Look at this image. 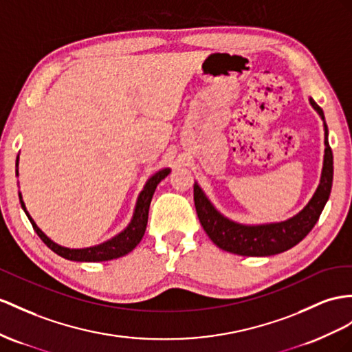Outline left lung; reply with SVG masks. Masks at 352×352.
<instances>
[{
	"label": "left lung",
	"mask_w": 352,
	"mask_h": 352,
	"mask_svg": "<svg viewBox=\"0 0 352 352\" xmlns=\"http://www.w3.org/2000/svg\"><path fill=\"white\" fill-rule=\"evenodd\" d=\"M309 104L318 113L324 126V159L317 190L303 210L284 221L244 224L230 220L215 208L201 186L195 183V206L204 230L215 245L229 253L247 257H265L284 253L308 235L327 204L333 183V153L329 146V129L324 113L312 98Z\"/></svg>",
	"instance_id": "left-lung-1"
}]
</instances>
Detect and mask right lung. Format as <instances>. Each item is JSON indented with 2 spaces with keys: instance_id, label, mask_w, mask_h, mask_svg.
<instances>
[{
  "instance_id": "1",
  "label": "right lung",
  "mask_w": 352,
  "mask_h": 352,
  "mask_svg": "<svg viewBox=\"0 0 352 352\" xmlns=\"http://www.w3.org/2000/svg\"><path fill=\"white\" fill-rule=\"evenodd\" d=\"M17 166H19V156H17V159H16V175H19ZM169 173H170V168L159 169L157 173H155L147 179L141 193L138 195L137 204H135L133 215H132V219H131L128 226H126L120 233H117V235L113 236L111 239L102 242V244H98L94 247H86V248H68V247H62V245L56 244L55 241H52L46 235V233H44L37 226V223L32 220L30 212L26 211V206L22 199L21 192H19V199H21V205L26 214V217L30 219V221L32 224L34 230L37 232V235L41 238L44 244H46L53 251V253H56L58 256L64 257L67 260H73V262H105V260H113V258H119V257L126 256L140 244L142 236H144V233H146L151 197H153V195H155L157 184Z\"/></svg>"
}]
</instances>
